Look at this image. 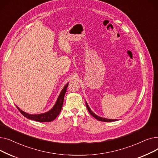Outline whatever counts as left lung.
Here are the masks:
<instances>
[{"label":"left lung","instance_id":"obj_1","mask_svg":"<svg viewBox=\"0 0 158 158\" xmlns=\"http://www.w3.org/2000/svg\"><path fill=\"white\" fill-rule=\"evenodd\" d=\"M86 107H87V109H88V111H89V113H90V114L92 116V117H94L95 118H96L97 120H99V121H102V122H114V121H117L118 120L117 119H109V118H102V117H99V116L97 115L96 114H95L92 110H91L90 107H89L88 104H87V102H86Z\"/></svg>","mask_w":158,"mask_h":158}]
</instances>
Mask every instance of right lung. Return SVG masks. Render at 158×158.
<instances>
[{"label":"right lung","mask_w":158,"mask_h":158,"mask_svg":"<svg viewBox=\"0 0 158 158\" xmlns=\"http://www.w3.org/2000/svg\"><path fill=\"white\" fill-rule=\"evenodd\" d=\"M68 86H69V82L64 86V88L61 90V92L59 95V97H57V101L55 104L54 105V106L47 112L41 113V114H31L26 112L23 111L17 106H16L24 117H26L28 119L37 121V122H52L57 117L58 115H59L60 113L61 112L63 101H64V95L66 92V89H67Z\"/></svg>","instance_id":"right-lung-1"}]
</instances>
